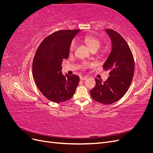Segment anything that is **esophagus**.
I'll return each mask as SVG.
<instances>
[{
	"label": "esophagus",
	"instance_id": "obj_1",
	"mask_svg": "<svg viewBox=\"0 0 153 153\" xmlns=\"http://www.w3.org/2000/svg\"><path fill=\"white\" fill-rule=\"evenodd\" d=\"M87 78V76H80V80H85Z\"/></svg>",
	"mask_w": 153,
	"mask_h": 153
}]
</instances>
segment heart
Listing matches in <instances>:
<instances>
[{"label": "heart", "instance_id": "obj_1", "mask_svg": "<svg viewBox=\"0 0 153 153\" xmlns=\"http://www.w3.org/2000/svg\"><path fill=\"white\" fill-rule=\"evenodd\" d=\"M82 41L85 44L87 45V47H89L92 52H96L98 50L101 46V41L96 37L92 36H87L84 37L82 38ZM76 46V43L75 41H73L71 43L70 45H69V52H72L75 49ZM106 52V50H103L102 52L103 53H105ZM83 66L85 68H87L89 66V64L87 63H84L83 64Z\"/></svg>", "mask_w": 153, "mask_h": 153}]
</instances>
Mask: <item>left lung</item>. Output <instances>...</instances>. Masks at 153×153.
<instances>
[{"mask_svg":"<svg viewBox=\"0 0 153 153\" xmlns=\"http://www.w3.org/2000/svg\"><path fill=\"white\" fill-rule=\"evenodd\" d=\"M112 41L111 53L103 69L109 70V77L102 82L96 78V85L90 91L92 98L105 105L116 102L126 94L133 80L135 62L131 51L121 34L112 29H106Z\"/></svg>","mask_w":153,"mask_h":153,"instance_id":"1","label":"left lung"}]
</instances>
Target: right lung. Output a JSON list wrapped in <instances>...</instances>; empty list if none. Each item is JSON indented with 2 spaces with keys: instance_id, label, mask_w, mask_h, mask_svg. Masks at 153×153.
<instances>
[{
  "instance_id": "add662e5",
  "label": "right lung",
  "mask_w": 153,
  "mask_h": 153,
  "mask_svg": "<svg viewBox=\"0 0 153 153\" xmlns=\"http://www.w3.org/2000/svg\"><path fill=\"white\" fill-rule=\"evenodd\" d=\"M80 31L61 30L47 36L37 49L32 62V75L43 95L55 103L70 100L80 78L62 73V62L69 56V45Z\"/></svg>"
}]
</instances>
